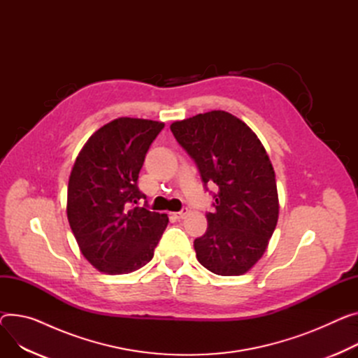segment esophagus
<instances>
[{"instance_id": "1", "label": "esophagus", "mask_w": 358, "mask_h": 358, "mask_svg": "<svg viewBox=\"0 0 358 358\" xmlns=\"http://www.w3.org/2000/svg\"><path fill=\"white\" fill-rule=\"evenodd\" d=\"M187 212H189V209H187V208H183L182 210L176 212V213H175V216H176L178 219H183V217L187 215Z\"/></svg>"}]
</instances>
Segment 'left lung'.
Instances as JSON below:
<instances>
[{
    "label": "left lung",
    "instance_id": "8db88e82",
    "mask_svg": "<svg viewBox=\"0 0 358 358\" xmlns=\"http://www.w3.org/2000/svg\"><path fill=\"white\" fill-rule=\"evenodd\" d=\"M178 143L195 160L202 182L215 183V210L194 242L198 261L224 277L248 272L264 255L280 215L277 180L258 136L224 110L173 122Z\"/></svg>",
    "mask_w": 358,
    "mask_h": 358
}]
</instances>
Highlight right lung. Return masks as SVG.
I'll use <instances>...</instances> for the list:
<instances>
[{
  "instance_id": "obj_1",
  "label": "right lung",
  "mask_w": 358,
  "mask_h": 358,
  "mask_svg": "<svg viewBox=\"0 0 358 358\" xmlns=\"http://www.w3.org/2000/svg\"><path fill=\"white\" fill-rule=\"evenodd\" d=\"M164 123L119 117L94 131L69 179L67 217L78 248L100 272L129 273L146 265L166 229V213L139 206L145 156Z\"/></svg>"
}]
</instances>
